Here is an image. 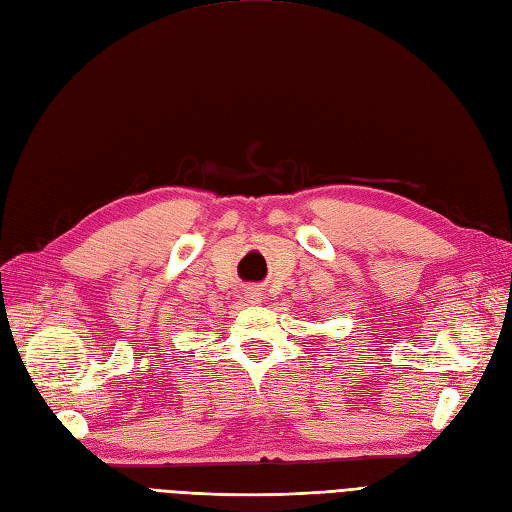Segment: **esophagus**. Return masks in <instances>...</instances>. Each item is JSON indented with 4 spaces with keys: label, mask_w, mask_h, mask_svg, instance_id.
Wrapping results in <instances>:
<instances>
[{
    "label": "esophagus",
    "mask_w": 512,
    "mask_h": 512,
    "mask_svg": "<svg viewBox=\"0 0 512 512\" xmlns=\"http://www.w3.org/2000/svg\"><path fill=\"white\" fill-rule=\"evenodd\" d=\"M247 299H249V302H252V304H258V302H260V291L249 289V291H247Z\"/></svg>",
    "instance_id": "obj_1"
}]
</instances>
